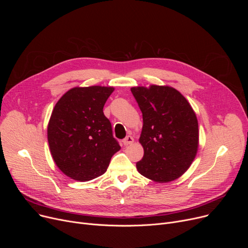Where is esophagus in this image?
Masks as SVG:
<instances>
[{
  "label": "esophagus",
  "mask_w": 248,
  "mask_h": 248,
  "mask_svg": "<svg viewBox=\"0 0 248 248\" xmlns=\"http://www.w3.org/2000/svg\"><path fill=\"white\" fill-rule=\"evenodd\" d=\"M123 142H124V146L132 145L133 142H134V138H133L132 136H127V137L123 140Z\"/></svg>",
  "instance_id": "1"
}]
</instances>
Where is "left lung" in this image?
<instances>
[{
  "label": "left lung",
  "instance_id": "1",
  "mask_svg": "<svg viewBox=\"0 0 248 248\" xmlns=\"http://www.w3.org/2000/svg\"><path fill=\"white\" fill-rule=\"evenodd\" d=\"M142 113L140 142L144 157L137 163L140 175L167 183L183 175L199 145L197 116L188 100L171 86L132 87Z\"/></svg>",
  "mask_w": 248,
  "mask_h": 248
}]
</instances>
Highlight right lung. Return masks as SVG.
<instances>
[{
    "label": "right lung",
    "mask_w": 248,
    "mask_h": 248,
    "mask_svg": "<svg viewBox=\"0 0 248 248\" xmlns=\"http://www.w3.org/2000/svg\"><path fill=\"white\" fill-rule=\"evenodd\" d=\"M113 90L98 85L71 88L51 113L47 137L52 158L61 172L73 180L85 182L101 176L121 150L103 113Z\"/></svg>",
    "instance_id": "add662e5"
}]
</instances>
